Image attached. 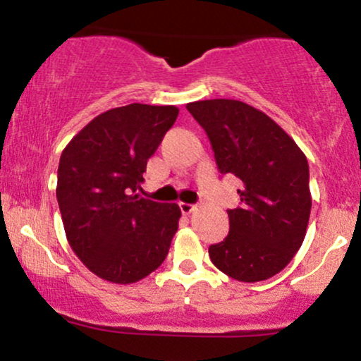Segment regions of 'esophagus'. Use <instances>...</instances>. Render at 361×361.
Listing matches in <instances>:
<instances>
[{
	"label": "esophagus",
	"instance_id": "esophagus-1",
	"mask_svg": "<svg viewBox=\"0 0 361 361\" xmlns=\"http://www.w3.org/2000/svg\"><path fill=\"white\" fill-rule=\"evenodd\" d=\"M179 207H180L182 214H190L194 209H196V206L188 204V202H179Z\"/></svg>",
	"mask_w": 361,
	"mask_h": 361
}]
</instances>
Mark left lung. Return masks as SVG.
Wrapping results in <instances>:
<instances>
[{"label": "left lung", "mask_w": 361, "mask_h": 361, "mask_svg": "<svg viewBox=\"0 0 361 361\" xmlns=\"http://www.w3.org/2000/svg\"><path fill=\"white\" fill-rule=\"evenodd\" d=\"M204 128L221 173L240 179V207L230 233L211 245L216 269L240 282H260L289 265L311 214L309 165L298 143L264 111L236 99L189 103Z\"/></svg>", "instance_id": "8db88e82"}]
</instances>
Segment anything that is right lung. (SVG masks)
Wrapping results in <instances>:
<instances>
[{
  "instance_id": "add662e5",
  "label": "right lung",
  "mask_w": 361,
  "mask_h": 361,
  "mask_svg": "<svg viewBox=\"0 0 361 361\" xmlns=\"http://www.w3.org/2000/svg\"><path fill=\"white\" fill-rule=\"evenodd\" d=\"M179 108L133 103L97 114L61 155L57 202L71 248L103 281L133 283L162 265L180 207L140 197L147 162Z\"/></svg>"
}]
</instances>
